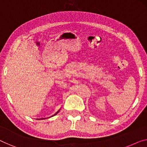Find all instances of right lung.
Returning <instances> with one entry per match:
<instances>
[{
  "label": "right lung",
  "mask_w": 147,
  "mask_h": 147,
  "mask_svg": "<svg viewBox=\"0 0 147 147\" xmlns=\"http://www.w3.org/2000/svg\"><path fill=\"white\" fill-rule=\"evenodd\" d=\"M59 112V111H57V112L56 113H55V115H56L57 114V113ZM44 119V118H42V119Z\"/></svg>",
  "instance_id": "1"
}]
</instances>
